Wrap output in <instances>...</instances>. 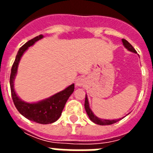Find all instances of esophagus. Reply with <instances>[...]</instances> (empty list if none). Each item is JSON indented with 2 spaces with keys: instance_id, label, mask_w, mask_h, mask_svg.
Segmentation results:
<instances>
[{
  "instance_id": "esophagus-1",
  "label": "esophagus",
  "mask_w": 153,
  "mask_h": 153,
  "mask_svg": "<svg viewBox=\"0 0 153 153\" xmlns=\"http://www.w3.org/2000/svg\"><path fill=\"white\" fill-rule=\"evenodd\" d=\"M85 83H86V79H85V78H82V77H80L79 79H77L76 82H75L77 86H83Z\"/></svg>"
}]
</instances>
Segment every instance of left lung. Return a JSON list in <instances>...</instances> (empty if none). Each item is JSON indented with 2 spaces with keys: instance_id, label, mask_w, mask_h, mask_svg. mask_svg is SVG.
I'll list each match as a JSON object with an SVG mask.
<instances>
[{
  "instance_id": "1",
  "label": "left lung",
  "mask_w": 153,
  "mask_h": 153,
  "mask_svg": "<svg viewBox=\"0 0 153 153\" xmlns=\"http://www.w3.org/2000/svg\"><path fill=\"white\" fill-rule=\"evenodd\" d=\"M122 43H123L124 46L126 48H127L128 51H132V52L137 53L136 50L133 48V47L129 43H128L126 39H122ZM85 109H86V114L89 116L90 119L91 121H93L94 123L98 124V125H100V126H108V125H112V124H114L117 122L118 121H120L121 118L120 119H117V120H104V119H100L97 117L93 114V112L91 111V108H90V105H89V102H88V98L86 97V98H85Z\"/></svg>"
}]
</instances>
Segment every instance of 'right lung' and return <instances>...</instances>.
<instances>
[{"mask_svg":"<svg viewBox=\"0 0 153 153\" xmlns=\"http://www.w3.org/2000/svg\"><path fill=\"white\" fill-rule=\"evenodd\" d=\"M43 37H44L43 35H39L38 36L35 37L29 41H27L19 49L11 70L10 88L13 103L18 111L30 121H35L39 124L47 125V124L53 123L59 118L67 99L74 91V84H72L63 91H60L50 98L37 103H27L20 99L16 95L13 86H14L13 81L16 74L20 58L24 52L28 48V47L33 45L36 42L42 39Z\"/></svg>","mask_w":153,"mask_h":153,"instance_id":"obj_1","label":"right lung"}]
</instances>
